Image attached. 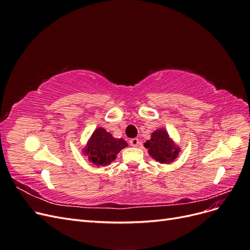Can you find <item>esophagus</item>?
Segmentation results:
<instances>
[{
  "label": "esophagus",
  "mask_w": 250,
  "mask_h": 250,
  "mask_svg": "<svg viewBox=\"0 0 250 250\" xmlns=\"http://www.w3.org/2000/svg\"><path fill=\"white\" fill-rule=\"evenodd\" d=\"M129 143H130V145H131V146H133V147H137V146H139L140 140H139L138 138H133V139H131V140L129 141Z\"/></svg>",
  "instance_id": "obj_1"
}]
</instances>
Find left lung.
I'll list each match as a JSON object with an SVG mask.
<instances>
[{"instance_id": "left-lung-1", "label": "left lung", "mask_w": 250, "mask_h": 250, "mask_svg": "<svg viewBox=\"0 0 250 250\" xmlns=\"http://www.w3.org/2000/svg\"><path fill=\"white\" fill-rule=\"evenodd\" d=\"M145 147L148 148L149 154L162 164L172 163L177 157L179 151L165 129L155 130L151 139L145 143Z\"/></svg>"}]
</instances>
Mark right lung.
Returning <instances> with one entry per match:
<instances>
[{
	"instance_id": "add662e5",
	"label": "right lung",
	"mask_w": 250,
	"mask_h": 250,
	"mask_svg": "<svg viewBox=\"0 0 250 250\" xmlns=\"http://www.w3.org/2000/svg\"><path fill=\"white\" fill-rule=\"evenodd\" d=\"M127 143L123 139H115L103 128H97L84 149L88 160L96 166H107Z\"/></svg>"
}]
</instances>
